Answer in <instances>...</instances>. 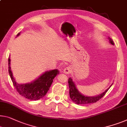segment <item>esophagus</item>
Here are the masks:
<instances>
[{
  "mask_svg": "<svg viewBox=\"0 0 127 127\" xmlns=\"http://www.w3.org/2000/svg\"><path fill=\"white\" fill-rule=\"evenodd\" d=\"M71 71V69L70 67H66L64 69V73L65 74H69Z\"/></svg>",
  "mask_w": 127,
  "mask_h": 127,
  "instance_id": "1",
  "label": "esophagus"
}]
</instances>
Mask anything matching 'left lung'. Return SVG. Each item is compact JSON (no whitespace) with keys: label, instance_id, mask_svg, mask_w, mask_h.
<instances>
[{"label":"left lung","instance_id":"1","mask_svg":"<svg viewBox=\"0 0 127 127\" xmlns=\"http://www.w3.org/2000/svg\"><path fill=\"white\" fill-rule=\"evenodd\" d=\"M109 42L111 44L114 45V43L113 42L112 39L110 37H108ZM68 83H69V95L71 100L73 101L74 103H76L77 104H90V103H93L96 102L99 99H100L102 97L106 94L109 89L110 88L111 85L110 87L107 89L106 91L100 94L96 95V96H86L82 94L79 92V91L76 87V85L74 82L73 81V79L71 78H69L68 80Z\"/></svg>","mask_w":127,"mask_h":127}]
</instances>
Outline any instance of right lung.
I'll use <instances>...</instances> for the list:
<instances>
[{"label":"right lung","mask_w":127,"mask_h":127,"mask_svg":"<svg viewBox=\"0 0 127 127\" xmlns=\"http://www.w3.org/2000/svg\"><path fill=\"white\" fill-rule=\"evenodd\" d=\"M20 33H19L16 37L19 36ZM10 62L9 57L8 58V72L15 89L19 94L30 100H36L43 97L49 90L54 78L60 73L58 69L48 70L30 83L20 84L17 82L13 76L11 70Z\"/></svg>","instance_id":"1"}]
</instances>
